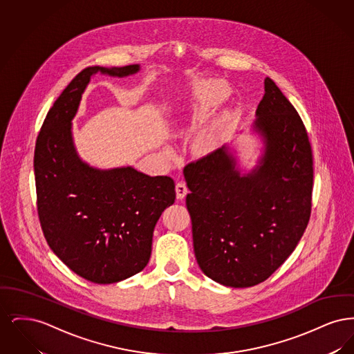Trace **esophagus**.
I'll use <instances>...</instances> for the list:
<instances>
[{
    "label": "esophagus",
    "instance_id": "1",
    "mask_svg": "<svg viewBox=\"0 0 354 354\" xmlns=\"http://www.w3.org/2000/svg\"><path fill=\"white\" fill-rule=\"evenodd\" d=\"M175 189H176V198H178V199H183L185 195H187V192H188V188H187V185H185L183 180H180V182L176 183Z\"/></svg>",
    "mask_w": 354,
    "mask_h": 354
}]
</instances>
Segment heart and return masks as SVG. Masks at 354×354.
<instances>
[{"mask_svg":"<svg viewBox=\"0 0 354 354\" xmlns=\"http://www.w3.org/2000/svg\"><path fill=\"white\" fill-rule=\"evenodd\" d=\"M230 95L228 87L220 81H208L203 84L199 91V100L195 107V117H199L205 111L218 107ZM215 146V135L208 133L203 134L195 142V150L198 152H208Z\"/></svg>","mask_w":354,"mask_h":354,"instance_id":"obj_1","label":"heart"}]
</instances>
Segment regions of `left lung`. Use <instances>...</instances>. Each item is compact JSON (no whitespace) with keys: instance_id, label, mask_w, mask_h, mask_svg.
Returning a JSON list of instances; mask_svg holds the SVG:
<instances>
[{"instance_id":"1","label":"left lung","mask_w":354,"mask_h":354,"mask_svg":"<svg viewBox=\"0 0 354 354\" xmlns=\"http://www.w3.org/2000/svg\"><path fill=\"white\" fill-rule=\"evenodd\" d=\"M254 130L266 152L240 176L225 147L185 165L194 251L205 276L223 286L266 281L295 251L312 209L313 155L303 120L270 80Z\"/></svg>"}]
</instances>
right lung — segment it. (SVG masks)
I'll return each mask as SVG.
<instances>
[{
  "instance_id": "add662e5",
  "label": "right lung",
  "mask_w": 354,
  "mask_h": 354,
  "mask_svg": "<svg viewBox=\"0 0 354 354\" xmlns=\"http://www.w3.org/2000/svg\"><path fill=\"white\" fill-rule=\"evenodd\" d=\"M138 70L84 68L51 106L35 142L37 211L45 239L70 270L95 284L118 283L147 266L155 224L176 196L169 176L93 169L73 145L71 119L90 77Z\"/></svg>"
}]
</instances>
